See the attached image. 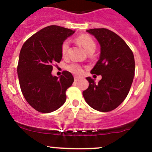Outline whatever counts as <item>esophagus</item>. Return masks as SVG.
Segmentation results:
<instances>
[{"mask_svg": "<svg viewBox=\"0 0 152 152\" xmlns=\"http://www.w3.org/2000/svg\"><path fill=\"white\" fill-rule=\"evenodd\" d=\"M79 79H80V78L78 77V76H75V77H74V80H75V82H78V81H79Z\"/></svg>", "mask_w": 152, "mask_h": 152, "instance_id": "esophagus-1", "label": "esophagus"}]
</instances>
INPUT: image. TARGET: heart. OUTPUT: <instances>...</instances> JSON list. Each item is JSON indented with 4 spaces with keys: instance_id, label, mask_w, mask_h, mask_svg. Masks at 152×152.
<instances>
[{
    "instance_id": "obj_1",
    "label": "heart",
    "mask_w": 152,
    "mask_h": 152,
    "mask_svg": "<svg viewBox=\"0 0 152 152\" xmlns=\"http://www.w3.org/2000/svg\"><path fill=\"white\" fill-rule=\"evenodd\" d=\"M76 40L78 43H79L84 47V48L88 53L94 51L96 48V42H94L93 38L88 35H81L76 38ZM69 44H70V42L67 39L62 42V46H61V52H62V54L63 56H67V50L69 48ZM67 69L70 72L76 75H80L83 73V67L77 63H73L68 65L67 67Z\"/></svg>"
}]
</instances>
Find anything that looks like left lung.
<instances>
[{
  "instance_id": "obj_1",
  "label": "left lung",
  "mask_w": 152,
  "mask_h": 152,
  "mask_svg": "<svg viewBox=\"0 0 152 152\" xmlns=\"http://www.w3.org/2000/svg\"><path fill=\"white\" fill-rule=\"evenodd\" d=\"M101 45L100 59L91 70L92 74L102 75L99 83L87 77L89 87L83 91L86 102L100 112L117 108L126 98L134 76V55L125 41L107 28L87 30Z\"/></svg>"
}]
</instances>
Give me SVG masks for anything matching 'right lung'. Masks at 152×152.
<instances>
[{
    "mask_svg": "<svg viewBox=\"0 0 152 152\" xmlns=\"http://www.w3.org/2000/svg\"><path fill=\"white\" fill-rule=\"evenodd\" d=\"M74 33L71 29L49 26L29 37L20 52L18 75L21 91L27 102L39 113H49L62 107L66 90L74 79L65 70L60 77L53 76V65L62 59L61 46Z\"/></svg>",
    "mask_w": 152,
    "mask_h": 152,
    "instance_id": "add662e5",
    "label": "right lung"
}]
</instances>
